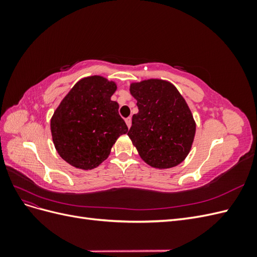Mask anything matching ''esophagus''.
Listing matches in <instances>:
<instances>
[{
  "instance_id": "1",
  "label": "esophagus",
  "mask_w": 257,
  "mask_h": 257,
  "mask_svg": "<svg viewBox=\"0 0 257 257\" xmlns=\"http://www.w3.org/2000/svg\"><path fill=\"white\" fill-rule=\"evenodd\" d=\"M125 123H126L127 127L130 128V127H131V124H132V119H131V118H126V119H125Z\"/></svg>"
}]
</instances>
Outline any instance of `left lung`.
I'll return each mask as SVG.
<instances>
[{
	"label": "left lung",
	"instance_id": "left-lung-1",
	"mask_svg": "<svg viewBox=\"0 0 257 257\" xmlns=\"http://www.w3.org/2000/svg\"><path fill=\"white\" fill-rule=\"evenodd\" d=\"M131 94L138 112L127 132L141 158L154 168L180 164L192 148L196 124L185 99L174 84L162 79L134 82Z\"/></svg>",
	"mask_w": 257,
	"mask_h": 257
}]
</instances>
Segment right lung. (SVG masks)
I'll list each match as a JSON object with an SVG mask.
<instances>
[{
    "mask_svg": "<svg viewBox=\"0 0 257 257\" xmlns=\"http://www.w3.org/2000/svg\"><path fill=\"white\" fill-rule=\"evenodd\" d=\"M113 81L90 76L77 82L54 111L50 128L60 157L79 169H93L103 163L114 143L127 133L119 114V104L111 100Z\"/></svg>",
    "mask_w": 257,
    "mask_h": 257,
    "instance_id": "add662e5",
    "label": "right lung"
}]
</instances>
